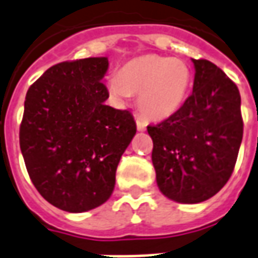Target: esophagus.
I'll list each match as a JSON object with an SVG mask.
<instances>
[{"instance_id": "obj_1", "label": "esophagus", "mask_w": 258, "mask_h": 258, "mask_svg": "<svg viewBox=\"0 0 258 258\" xmlns=\"http://www.w3.org/2000/svg\"><path fill=\"white\" fill-rule=\"evenodd\" d=\"M136 125H137V129L139 131H145V127H147V123H145L141 118H137L136 119Z\"/></svg>"}]
</instances>
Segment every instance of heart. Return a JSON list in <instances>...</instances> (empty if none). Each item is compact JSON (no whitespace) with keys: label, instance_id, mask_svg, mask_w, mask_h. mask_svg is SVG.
<instances>
[{"label":"heart","instance_id":"obj_1","mask_svg":"<svg viewBox=\"0 0 258 258\" xmlns=\"http://www.w3.org/2000/svg\"><path fill=\"white\" fill-rule=\"evenodd\" d=\"M190 69L182 59L147 54L125 63L108 77L107 88L117 100L131 95L144 117L160 121L177 113L190 88Z\"/></svg>","mask_w":258,"mask_h":258}]
</instances>
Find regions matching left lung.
<instances>
[{
    "label": "left lung",
    "mask_w": 258,
    "mask_h": 258,
    "mask_svg": "<svg viewBox=\"0 0 258 258\" xmlns=\"http://www.w3.org/2000/svg\"><path fill=\"white\" fill-rule=\"evenodd\" d=\"M193 92L177 113L147 131L156 182L183 204L211 199L231 177L243 135L241 95L220 68L193 59Z\"/></svg>",
    "instance_id": "obj_1"
}]
</instances>
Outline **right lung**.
<instances>
[{
    "label": "right lung",
    "instance_id": "right-lung-1",
    "mask_svg": "<svg viewBox=\"0 0 258 258\" xmlns=\"http://www.w3.org/2000/svg\"><path fill=\"white\" fill-rule=\"evenodd\" d=\"M107 68L106 57L59 62L27 91L19 135L27 171L44 200L67 212L108 200L136 135L131 111L104 104Z\"/></svg>",
    "mask_w": 258,
    "mask_h": 258
}]
</instances>
